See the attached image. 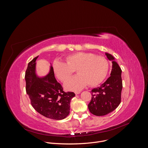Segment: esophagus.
<instances>
[{"label": "esophagus", "mask_w": 148, "mask_h": 148, "mask_svg": "<svg viewBox=\"0 0 148 148\" xmlns=\"http://www.w3.org/2000/svg\"><path fill=\"white\" fill-rule=\"evenodd\" d=\"M80 93V91H75V94H76V95H78V94H79Z\"/></svg>", "instance_id": "1"}]
</instances>
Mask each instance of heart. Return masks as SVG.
Returning <instances> with one entry per match:
<instances>
[{
    "label": "heart",
    "instance_id": "obj_1",
    "mask_svg": "<svg viewBox=\"0 0 148 148\" xmlns=\"http://www.w3.org/2000/svg\"><path fill=\"white\" fill-rule=\"evenodd\" d=\"M108 62L105 57L90 53L78 52L67 56L65 62L60 60L53 62V71L56 77L64 82L72 75L74 70L78 74L65 83L69 90L77 91L87 86H96L106 77Z\"/></svg>",
    "mask_w": 148,
    "mask_h": 148
}]
</instances>
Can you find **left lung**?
<instances>
[{
	"label": "left lung",
	"instance_id": "left-lung-1",
	"mask_svg": "<svg viewBox=\"0 0 148 148\" xmlns=\"http://www.w3.org/2000/svg\"><path fill=\"white\" fill-rule=\"evenodd\" d=\"M105 56L112 61L110 77L100 87L92 90V99L88 105L90 112L96 116H103L112 112L121 103L122 70L111 54L105 53Z\"/></svg>",
	"mask_w": 148,
	"mask_h": 148
}]
</instances>
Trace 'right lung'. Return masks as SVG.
<instances>
[{
	"instance_id": "obj_1",
	"label": "right lung",
	"mask_w": 148,
	"mask_h": 148,
	"mask_svg": "<svg viewBox=\"0 0 148 148\" xmlns=\"http://www.w3.org/2000/svg\"><path fill=\"white\" fill-rule=\"evenodd\" d=\"M29 62L25 74L26 90L34 110L44 116L56 120L66 118L70 113L73 92H65L54 77L51 64L49 73L40 77L36 72V60Z\"/></svg>"
}]
</instances>
